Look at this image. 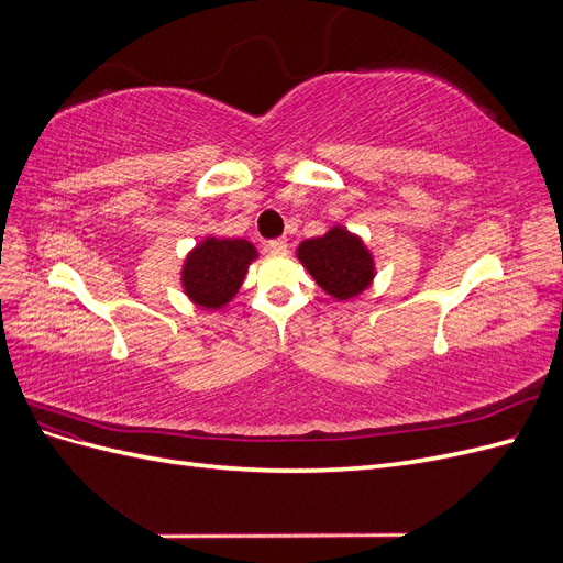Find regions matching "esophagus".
<instances>
[{
	"label": "esophagus",
	"mask_w": 563,
	"mask_h": 563,
	"mask_svg": "<svg viewBox=\"0 0 563 563\" xmlns=\"http://www.w3.org/2000/svg\"><path fill=\"white\" fill-rule=\"evenodd\" d=\"M265 249H267L269 253L282 255V253H286V249H288V242H286V240H272V242H267V244H265Z\"/></svg>",
	"instance_id": "esophagus-1"
}]
</instances>
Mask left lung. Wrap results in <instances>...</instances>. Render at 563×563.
Returning a JSON list of instances; mask_svg holds the SVG:
<instances>
[{"label": "left lung", "mask_w": 563, "mask_h": 563, "mask_svg": "<svg viewBox=\"0 0 563 563\" xmlns=\"http://www.w3.org/2000/svg\"><path fill=\"white\" fill-rule=\"evenodd\" d=\"M296 258L321 286V291L335 300L356 298L376 279V258L362 236L345 225H333L321 236L300 242Z\"/></svg>", "instance_id": "1"}]
</instances>
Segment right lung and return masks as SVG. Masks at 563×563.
<instances>
[{
    "label": "right lung",
    "instance_id": "1",
    "mask_svg": "<svg viewBox=\"0 0 563 563\" xmlns=\"http://www.w3.org/2000/svg\"><path fill=\"white\" fill-rule=\"evenodd\" d=\"M255 258L258 251L249 240L207 234L185 255L180 269L183 294L201 310H223L240 294Z\"/></svg>",
    "mask_w": 563,
    "mask_h": 563
}]
</instances>
